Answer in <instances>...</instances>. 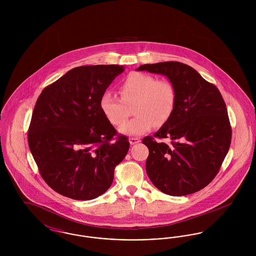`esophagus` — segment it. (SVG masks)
Wrapping results in <instances>:
<instances>
[{
	"instance_id": "obj_1",
	"label": "esophagus",
	"mask_w": 256,
	"mask_h": 256,
	"mask_svg": "<svg viewBox=\"0 0 256 256\" xmlns=\"http://www.w3.org/2000/svg\"><path fill=\"white\" fill-rule=\"evenodd\" d=\"M140 141H141L140 138H137V137H130V145L137 144V143H139Z\"/></svg>"
}]
</instances>
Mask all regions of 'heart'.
Instances as JSON below:
<instances>
[{
	"label": "heart",
	"mask_w": 256,
	"mask_h": 256,
	"mask_svg": "<svg viewBox=\"0 0 256 256\" xmlns=\"http://www.w3.org/2000/svg\"><path fill=\"white\" fill-rule=\"evenodd\" d=\"M120 97L106 92L100 98V108L113 126H120L134 106V119L120 128L122 134L139 136L154 126H161L169 121L176 102V87L168 80H158L148 74H128L119 86Z\"/></svg>",
	"instance_id": "b5f03b06"
}]
</instances>
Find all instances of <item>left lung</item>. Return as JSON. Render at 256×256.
Here are the masks:
<instances>
[{
    "mask_svg": "<svg viewBox=\"0 0 256 256\" xmlns=\"http://www.w3.org/2000/svg\"><path fill=\"white\" fill-rule=\"evenodd\" d=\"M137 70L166 76L176 91L169 121L142 140L150 152V180L161 192L174 196L204 189L219 172L232 143V126L219 89L178 61L144 64ZM156 138H170V146Z\"/></svg>",
    "mask_w": 256,
    "mask_h": 256,
    "instance_id": "obj_1",
    "label": "left lung"
}]
</instances>
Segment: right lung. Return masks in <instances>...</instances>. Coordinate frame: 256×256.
I'll use <instances>...</instances> for the list:
<instances>
[{
    "label": "right lung",
    "mask_w": 256,
    "mask_h": 256,
    "mask_svg": "<svg viewBox=\"0 0 256 256\" xmlns=\"http://www.w3.org/2000/svg\"><path fill=\"white\" fill-rule=\"evenodd\" d=\"M122 65H86L68 71L38 97L28 142L38 170L60 195L88 200L104 194L130 142L100 108V98Z\"/></svg>",
    "instance_id": "right-lung-1"
}]
</instances>
